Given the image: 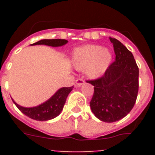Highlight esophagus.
Masks as SVG:
<instances>
[{
	"label": "esophagus",
	"instance_id": "esophagus-1",
	"mask_svg": "<svg viewBox=\"0 0 155 155\" xmlns=\"http://www.w3.org/2000/svg\"><path fill=\"white\" fill-rule=\"evenodd\" d=\"M84 81L83 80V79H77V80L75 81V87H80L82 84H84Z\"/></svg>",
	"mask_w": 155,
	"mask_h": 155
}]
</instances>
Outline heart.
Listing matches in <instances>:
<instances>
[{
	"label": "heart",
	"mask_w": 155,
	"mask_h": 155,
	"mask_svg": "<svg viewBox=\"0 0 155 155\" xmlns=\"http://www.w3.org/2000/svg\"><path fill=\"white\" fill-rule=\"evenodd\" d=\"M113 61V53L109 48L88 44L76 48L72 53V63L78 71H85L89 78L103 76Z\"/></svg>",
	"instance_id": "1"
}]
</instances>
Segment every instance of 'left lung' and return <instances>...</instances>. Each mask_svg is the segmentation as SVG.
I'll return each instance as SVG.
<instances>
[{
	"mask_svg": "<svg viewBox=\"0 0 155 155\" xmlns=\"http://www.w3.org/2000/svg\"><path fill=\"white\" fill-rule=\"evenodd\" d=\"M109 40L116 61L101 78L87 81L94 90L90 102L91 112L105 123L118 121L130 112L139 87V69L132 53L118 39L109 37Z\"/></svg>",
	"mask_w": 155,
	"mask_h": 155,
	"instance_id": "obj_1",
	"label": "left lung"
}]
</instances>
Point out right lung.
I'll return each instance as SVG.
<instances>
[{
	"label": "right lung",
	"mask_w": 155,
	"mask_h": 155,
	"mask_svg": "<svg viewBox=\"0 0 155 155\" xmlns=\"http://www.w3.org/2000/svg\"><path fill=\"white\" fill-rule=\"evenodd\" d=\"M68 42V40L61 39H41L30 46L35 45H46L52 47H59L66 45ZM73 90V87H61L57 90L55 94L52 95L46 102L33 107H24L18 105L12 98V101L18 109L24 113L25 116H28L32 120L37 121H47L53 120L61 114L64 109V105L66 102V99L68 94Z\"/></svg>",
	"instance_id": "obj_1"
}]
</instances>
